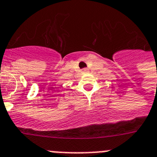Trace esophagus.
Segmentation results:
<instances>
[{
    "instance_id": "esophagus-1",
    "label": "esophagus",
    "mask_w": 157,
    "mask_h": 157,
    "mask_svg": "<svg viewBox=\"0 0 157 157\" xmlns=\"http://www.w3.org/2000/svg\"><path fill=\"white\" fill-rule=\"evenodd\" d=\"M84 72H87V69H84Z\"/></svg>"
}]
</instances>
